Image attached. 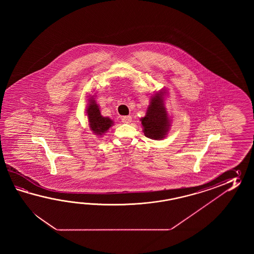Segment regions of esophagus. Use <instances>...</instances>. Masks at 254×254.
<instances>
[{
	"label": "esophagus",
	"instance_id": "34e87169",
	"mask_svg": "<svg viewBox=\"0 0 254 254\" xmlns=\"http://www.w3.org/2000/svg\"><path fill=\"white\" fill-rule=\"evenodd\" d=\"M122 122H123L124 124H129V123L131 122V117H130V116H124V117L122 118Z\"/></svg>",
	"mask_w": 254,
	"mask_h": 254
}]
</instances>
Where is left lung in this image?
<instances>
[{"instance_id":"obj_1","label":"left lung","mask_w":254,"mask_h":254,"mask_svg":"<svg viewBox=\"0 0 254 254\" xmlns=\"http://www.w3.org/2000/svg\"><path fill=\"white\" fill-rule=\"evenodd\" d=\"M164 93L165 92L161 91L152 95L146 115L140 119L144 135L152 140L165 138L171 126V121L164 105Z\"/></svg>"}]
</instances>
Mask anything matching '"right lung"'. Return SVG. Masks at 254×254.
Here are the masks:
<instances>
[{"label":"right lung","mask_w":254,"mask_h":254,"mask_svg":"<svg viewBox=\"0 0 254 254\" xmlns=\"http://www.w3.org/2000/svg\"><path fill=\"white\" fill-rule=\"evenodd\" d=\"M88 101L89 103L87 104L86 114L90 129L97 136H102L110 129L111 126L114 125V122L108 117H103L101 115L99 105L93 96L89 98Z\"/></svg>","instance_id":"add662e5"}]
</instances>
